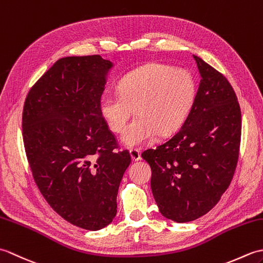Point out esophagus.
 I'll return each instance as SVG.
<instances>
[{
  "label": "esophagus",
  "mask_w": 263,
  "mask_h": 263,
  "mask_svg": "<svg viewBox=\"0 0 263 263\" xmlns=\"http://www.w3.org/2000/svg\"><path fill=\"white\" fill-rule=\"evenodd\" d=\"M130 155L133 160H140L141 159V152L140 149H137V148H132L130 149Z\"/></svg>",
  "instance_id": "obj_1"
}]
</instances>
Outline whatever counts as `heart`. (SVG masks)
I'll list each match as a JSON object with an SVG mask.
<instances>
[{
  "label": "heart",
  "instance_id": "b5f03b06",
  "mask_svg": "<svg viewBox=\"0 0 263 263\" xmlns=\"http://www.w3.org/2000/svg\"><path fill=\"white\" fill-rule=\"evenodd\" d=\"M195 98V83L185 70L152 63L125 76L119 93H105L99 111L111 132L125 131L133 111L137 119L123 136L128 147H141L159 136L172 135L181 127Z\"/></svg>",
  "mask_w": 263,
  "mask_h": 263
}]
</instances>
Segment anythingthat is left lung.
<instances>
[{
	"label": "left lung",
	"instance_id": "8db88e82",
	"mask_svg": "<svg viewBox=\"0 0 263 263\" xmlns=\"http://www.w3.org/2000/svg\"><path fill=\"white\" fill-rule=\"evenodd\" d=\"M201 81L194 103L168 141L147 149L160 214L177 222L210 211L230 186L241 146L242 114L226 77L194 55Z\"/></svg>",
	"mask_w": 263,
	"mask_h": 263
}]
</instances>
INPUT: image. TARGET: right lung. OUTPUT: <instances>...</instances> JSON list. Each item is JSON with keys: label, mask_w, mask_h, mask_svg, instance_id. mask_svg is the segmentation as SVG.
<instances>
[{"label": "right lung", "mask_w": 263, "mask_h": 263, "mask_svg": "<svg viewBox=\"0 0 263 263\" xmlns=\"http://www.w3.org/2000/svg\"><path fill=\"white\" fill-rule=\"evenodd\" d=\"M111 63L100 55L60 59L28 92L22 137L32 177L70 224L98 231L116 215L131 156L99 111Z\"/></svg>", "instance_id": "add662e5"}]
</instances>
